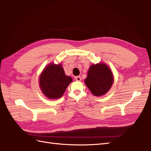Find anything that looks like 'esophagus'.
Returning <instances> with one entry per match:
<instances>
[{
    "label": "esophagus",
    "instance_id": "34e87169",
    "mask_svg": "<svg viewBox=\"0 0 151 151\" xmlns=\"http://www.w3.org/2000/svg\"><path fill=\"white\" fill-rule=\"evenodd\" d=\"M75 80H76V81H81L82 80V78H81V77L80 76H75Z\"/></svg>",
    "mask_w": 151,
    "mask_h": 151
}]
</instances>
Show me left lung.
I'll list each match as a JSON object with an SVG mask.
<instances>
[{
  "label": "left lung",
  "mask_w": 151,
  "mask_h": 151,
  "mask_svg": "<svg viewBox=\"0 0 151 151\" xmlns=\"http://www.w3.org/2000/svg\"><path fill=\"white\" fill-rule=\"evenodd\" d=\"M114 77L110 68L104 63L90 66L85 83L94 96L106 94L113 85Z\"/></svg>",
  "instance_id": "left-lung-1"
}]
</instances>
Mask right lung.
Wrapping results in <instances>:
<instances>
[{"label":"right lung","mask_w":151,"mask_h":151,"mask_svg":"<svg viewBox=\"0 0 151 151\" xmlns=\"http://www.w3.org/2000/svg\"><path fill=\"white\" fill-rule=\"evenodd\" d=\"M72 81L71 77L65 75L61 64H50L42 72L39 85L45 96L50 99H57L62 96Z\"/></svg>","instance_id":"add662e5"}]
</instances>
